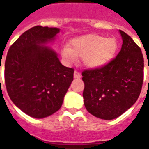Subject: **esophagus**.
<instances>
[{
    "mask_svg": "<svg viewBox=\"0 0 149 149\" xmlns=\"http://www.w3.org/2000/svg\"><path fill=\"white\" fill-rule=\"evenodd\" d=\"M74 79H80L81 78V74L77 71L74 72Z\"/></svg>",
    "mask_w": 149,
    "mask_h": 149,
    "instance_id": "34e87169",
    "label": "esophagus"
}]
</instances>
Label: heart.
Returning <instances> with one entry per match:
<instances>
[{
	"mask_svg": "<svg viewBox=\"0 0 149 149\" xmlns=\"http://www.w3.org/2000/svg\"><path fill=\"white\" fill-rule=\"evenodd\" d=\"M118 46L115 38L86 35L73 39L70 47H64L60 55L67 65H72L76 62L78 57H82L87 68L100 69L114 58Z\"/></svg>",
	"mask_w": 149,
	"mask_h": 149,
	"instance_id": "1",
	"label": "heart"
}]
</instances>
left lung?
Masks as SVG:
<instances>
[{
    "label": "left lung",
    "instance_id": "obj_1",
    "mask_svg": "<svg viewBox=\"0 0 149 149\" xmlns=\"http://www.w3.org/2000/svg\"><path fill=\"white\" fill-rule=\"evenodd\" d=\"M119 33L123 45L117 56L102 68L82 73L84 106L92 115L105 120L116 118L134 104L143 81L140 48L125 32Z\"/></svg>",
    "mask_w": 149,
    "mask_h": 149
}]
</instances>
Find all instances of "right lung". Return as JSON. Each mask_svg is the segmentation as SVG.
I'll return each instance as SVG.
<instances>
[{"label":"right lung","mask_w":149,"mask_h":149,"mask_svg":"<svg viewBox=\"0 0 149 149\" xmlns=\"http://www.w3.org/2000/svg\"><path fill=\"white\" fill-rule=\"evenodd\" d=\"M59 32L55 27L34 26L15 41L6 55L9 97L32 118H44L58 111L74 79V70L63 65L56 52L46 45Z\"/></svg>","instance_id":"add662e5"}]
</instances>
